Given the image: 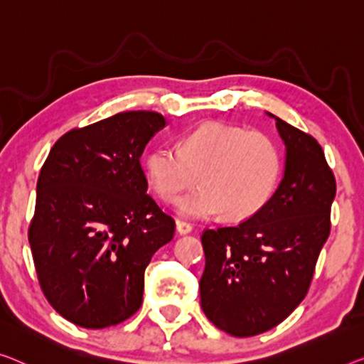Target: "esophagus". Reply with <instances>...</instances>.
<instances>
[{"mask_svg":"<svg viewBox=\"0 0 364 364\" xmlns=\"http://www.w3.org/2000/svg\"><path fill=\"white\" fill-rule=\"evenodd\" d=\"M176 232L180 235H186V234H189V232H193V225L188 224V222L176 220Z\"/></svg>","mask_w":364,"mask_h":364,"instance_id":"34e87169","label":"esophagus"}]
</instances>
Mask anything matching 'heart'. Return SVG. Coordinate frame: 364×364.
Listing matches in <instances>:
<instances>
[{"instance_id":"1","label":"heart","mask_w":364,"mask_h":364,"mask_svg":"<svg viewBox=\"0 0 364 364\" xmlns=\"http://www.w3.org/2000/svg\"><path fill=\"white\" fill-rule=\"evenodd\" d=\"M147 181L170 203L198 178L199 186L176 200L178 214L229 219L257 214L273 194L281 171L279 150L268 135L225 122H205L188 132L180 149L159 145L144 160Z\"/></svg>"}]
</instances>
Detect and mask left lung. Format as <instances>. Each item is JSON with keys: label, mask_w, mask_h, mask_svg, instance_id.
Here are the masks:
<instances>
[{"label": "left lung", "mask_w": 364, "mask_h": 364, "mask_svg": "<svg viewBox=\"0 0 364 364\" xmlns=\"http://www.w3.org/2000/svg\"><path fill=\"white\" fill-rule=\"evenodd\" d=\"M283 140L284 173L267 204L234 227L205 230L200 307L217 328L253 337L281 323L307 294L330 234L333 173L317 140L267 112Z\"/></svg>", "instance_id": "left-lung-1"}]
</instances>
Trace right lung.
Returning <instances> with one entry per match:
<instances>
[{"mask_svg": "<svg viewBox=\"0 0 364 364\" xmlns=\"http://www.w3.org/2000/svg\"><path fill=\"white\" fill-rule=\"evenodd\" d=\"M165 126L154 111L114 114L65 134L42 166L29 243L43 294L75 325L105 328L137 312L145 268L175 234L140 165Z\"/></svg>", "mask_w": 364, "mask_h": 364, "instance_id": "add662e5", "label": "right lung"}]
</instances>
